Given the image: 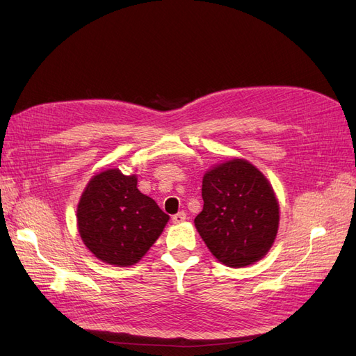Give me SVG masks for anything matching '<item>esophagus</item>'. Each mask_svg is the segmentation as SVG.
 <instances>
[{"mask_svg": "<svg viewBox=\"0 0 356 356\" xmlns=\"http://www.w3.org/2000/svg\"><path fill=\"white\" fill-rule=\"evenodd\" d=\"M186 219H187V213L186 211H178L177 215L172 216V222L174 223H181V222H184Z\"/></svg>", "mask_w": 356, "mask_h": 356, "instance_id": "34e87169", "label": "esophagus"}]
</instances>
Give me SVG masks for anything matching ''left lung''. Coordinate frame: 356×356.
Wrapping results in <instances>:
<instances>
[{
    "label": "left lung",
    "instance_id": "obj_1",
    "mask_svg": "<svg viewBox=\"0 0 356 356\" xmlns=\"http://www.w3.org/2000/svg\"><path fill=\"white\" fill-rule=\"evenodd\" d=\"M203 210L194 219L215 257L229 267L263 259L279 227V204L272 186L244 159L222 163L203 177Z\"/></svg>",
    "mask_w": 356,
    "mask_h": 356
}]
</instances>
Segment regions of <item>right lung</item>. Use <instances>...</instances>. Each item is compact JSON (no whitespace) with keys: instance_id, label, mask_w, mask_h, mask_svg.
<instances>
[{"instance_id":"add662e5","label":"right lung","mask_w":356,"mask_h":356,"mask_svg":"<svg viewBox=\"0 0 356 356\" xmlns=\"http://www.w3.org/2000/svg\"><path fill=\"white\" fill-rule=\"evenodd\" d=\"M169 216L141 194L136 175L108 169L90 179L77 207L79 232L99 260L133 266L159 238Z\"/></svg>"}]
</instances>
